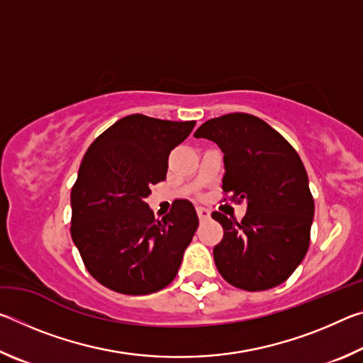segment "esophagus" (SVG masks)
I'll list each match as a JSON object with an SVG mask.
<instances>
[{
  "mask_svg": "<svg viewBox=\"0 0 363 363\" xmlns=\"http://www.w3.org/2000/svg\"><path fill=\"white\" fill-rule=\"evenodd\" d=\"M196 214H199L200 220H206V219H210V216H211V211L208 210V208L196 206Z\"/></svg>",
  "mask_w": 363,
  "mask_h": 363,
  "instance_id": "obj_1",
  "label": "esophagus"
}]
</instances>
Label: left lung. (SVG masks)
<instances>
[{
    "instance_id": "obj_1",
    "label": "left lung",
    "mask_w": 363,
    "mask_h": 363,
    "mask_svg": "<svg viewBox=\"0 0 363 363\" xmlns=\"http://www.w3.org/2000/svg\"><path fill=\"white\" fill-rule=\"evenodd\" d=\"M195 138L224 153L223 190L247 201L242 223L214 211L224 237L213 250L219 274L247 291L274 288L290 277L309 248L314 199L296 150L266 121L229 113L205 121Z\"/></svg>"
}]
</instances>
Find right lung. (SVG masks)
<instances>
[{
  "mask_svg": "<svg viewBox=\"0 0 363 363\" xmlns=\"http://www.w3.org/2000/svg\"><path fill=\"white\" fill-rule=\"evenodd\" d=\"M194 126L128 115L84 153L70 195V232L88 272L110 290L150 294L174 280L199 216L189 200H176L155 220L145 199L167 179L169 152Z\"/></svg>",
  "mask_w": 363,
  "mask_h": 363,
  "instance_id": "add662e5",
  "label": "right lung"
}]
</instances>
